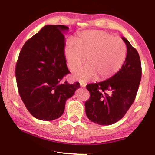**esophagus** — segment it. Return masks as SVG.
<instances>
[{"label": "esophagus", "mask_w": 155, "mask_h": 155, "mask_svg": "<svg viewBox=\"0 0 155 155\" xmlns=\"http://www.w3.org/2000/svg\"><path fill=\"white\" fill-rule=\"evenodd\" d=\"M80 86L81 87H85L86 83L82 82V81H80Z\"/></svg>", "instance_id": "34e87169"}]
</instances>
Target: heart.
<instances>
[{
	"instance_id": "b5f03b06",
	"label": "heart",
	"mask_w": 155,
	"mask_h": 155,
	"mask_svg": "<svg viewBox=\"0 0 155 155\" xmlns=\"http://www.w3.org/2000/svg\"><path fill=\"white\" fill-rule=\"evenodd\" d=\"M127 53V46L121 38L98 30L83 31L76 41L68 40L64 51L70 70L77 69L87 58V64L73 73L76 79L81 81L113 77L122 68Z\"/></svg>"
}]
</instances>
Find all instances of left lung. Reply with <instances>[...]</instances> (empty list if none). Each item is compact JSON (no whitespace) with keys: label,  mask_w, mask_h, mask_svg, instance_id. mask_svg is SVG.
<instances>
[{"label":"left lung","mask_w":155,"mask_h":155,"mask_svg":"<svg viewBox=\"0 0 155 155\" xmlns=\"http://www.w3.org/2000/svg\"><path fill=\"white\" fill-rule=\"evenodd\" d=\"M127 54L122 67L104 81L88 84L90 98L85 102L86 115L100 125H111L119 121L134 102L141 77V61L137 50L124 37Z\"/></svg>","instance_id":"left-lung-1"}]
</instances>
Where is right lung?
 Here are the masks:
<instances>
[{
    "label": "right lung",
    "instance_id": "obj_1",
    "mask_svg": "<svg viewBox=\"0 0 155 155\" xmlns=\"http://www.w3.org/2000/svg\"><path fill=\"white\" fill-rule=\"evenodd\" d=\"M64 25H46L26 41L15 67L18 90L25 107L35 118L51 121L64 114L65 101L79 83H62L70 72L65 64Z\"/></svg>",
    "mask_w": 155,
    "mask_h": 155
}]
</instances>
